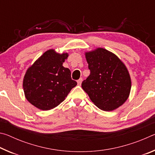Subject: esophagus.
Wrapping results in <instances>:
<instances>
[{
  "instance_id": "34e87169",
  "label": "esophagus",
  "mask_w": 155,
  "mask_h": 155,
  "mask_svg": "<svg viewBox=\"0 0 155 155\" xmlns=\"http://www.w3.org/2000/svg\"><path fill=\"white\" fill-rule=\"evenodd\" d=\"M82 81H83V78H80L79 79H78V80L77 81L78 85H81V83H82Z\"/></svg>"
}]
</instances>
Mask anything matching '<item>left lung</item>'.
Here are the masks:
<instances>
[{"label":"left lung","instance_id":"8db88e82","mask_svg":"<svg viewBox=\"0 0 155 155\" xmlns=\"http://www.w3.org/2000/svg\"><path fill=\"white\" fill-rule=\"evenodd\" d=\"M90 74L82 88L100 109L110 111L122 105L129 96L130 77L115 54L103 48L85 52Z\"/></svg>","mask_w":155,"mask_h":155}]
</instances>
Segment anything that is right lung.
<instances>
[{"label":"right lung","mask_w":155,"mask_h":155,"mask_svg":"<svg viewBox=\"0 0 155 155\" xmlns=\"http://www.w3.org/2000/svg\"><path fill=\"white\" fill-rule=\"evenodd\" d=\"M68 57L67 52L50 49L27 69L23 79L25 95L38 109L48 111L57 107L77 85L70 70L63 66Z\"/></svg>","instance_id":"obj_1"}]
</instances>
